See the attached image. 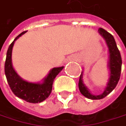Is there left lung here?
Segmentation results:
<instances>
[{"label": "left lung", "mask_w": 126, "mask_h": 126, "mask_svg": "<svg viewBox=\"0 0 126 126\" xmlns=\"http://www.w3.org/2000/svg\"><path fill=\"white\" fill-rule=\"evenodd\" d=\"M98 33L104 38L106 40V42L107 44V46L109 47V52H110V81L108 82L107 87L106 88L104 93L98 95H95L91 94L88 89L83 84L82 82V72L80 74L79 79V89L81 93L85 96L86 98L92 99V100H98L101 99L106 97L108 94H110L114 88L117 86L118 81L120 77V73H121V67H122V58L120 53V51L117 47L115 40L113 36L105 31L104 29L100 28L98 29Z\"/></svg>", "instance_id": "obj_1"}]
</instances>
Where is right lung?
Returning a JSON list of instances; mask_svg holds the SVG:
<instances>
[{"instance_id": "obj_1", "label": "right lung", "mask_w": 126, "mask_h": 126, "mask_svg": "<svg viewBox=\"0 0 126 126\" xmlns=\"http://www.w3.org/2000/svg\"><path fill=\"white\" fill-rule=\"evenodd\" d=\"M26 33L24 31L18 35L9 47L5 62V74L9 85L14 94L27 102L36 104L44 101L50 95L52 90V84L56 76L62 71L63 67L52 68L48 76L44 79L42 84L28 82L21 79L13 68L12 63V52L14 41Z\"/></svg>"}]
</instances>
